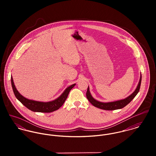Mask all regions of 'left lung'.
<instances>
[{
	"mask_svg": "<svg viewBox=\"0 0 156 156\" xmlns=\"http://www.w3.org/2000/svg\"><path fill=\"white\" fill-rule=\"evenodd\" d=\"M141 80H142V76L140 74V79L139 83L136 87V89L134 90L133 92L130 95L129 97L127 98L120 100H117L115 101H111V102H101L99 101H97L95 98L92 97L91 95L90 91H89V87H88V89L87 91V97L88 100H89V102L95 107L101 109L103 110H106V111H113V110H116V109H120L123 108H124L126 106H127L133 99L135 97V96L137 94V93L139 91L140 89V87L141 84Z\"/></svg>",
	"mask_w": 156,
	"mask_h": 156,
	"instance_id": "obj_1",
	"label": "left lung"
}]
</instances>
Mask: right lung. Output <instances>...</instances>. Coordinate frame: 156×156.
I'll return each mask as SVG.
<instances>
[{
  "mask_svg": "<svg viewBox=\"0 0 156 156\" xmlns=\"http://www.w3.org/2000/svg\"><path fill=\"white\" fill-rule=\"evenodd\" d=\"M11 85L14 94L16 97L19 100L23 105L26 107L29 110L35 112H44V113H50L55 111L59 109L64 103L65 101L67 99L68 94L70 90L72 89L75 85L76 83L73 84L67 88L66 90L62 92V94L56 99L48 102H42L27 99L21 95L19 92L16 89V86L14 83L12 77H11Z\"/></svg>",
  "mask_w": 156,
  "mask_h": 156,
  "instance_id": "right-lung-1",
  "label": "right lung"
}]
</instances>
